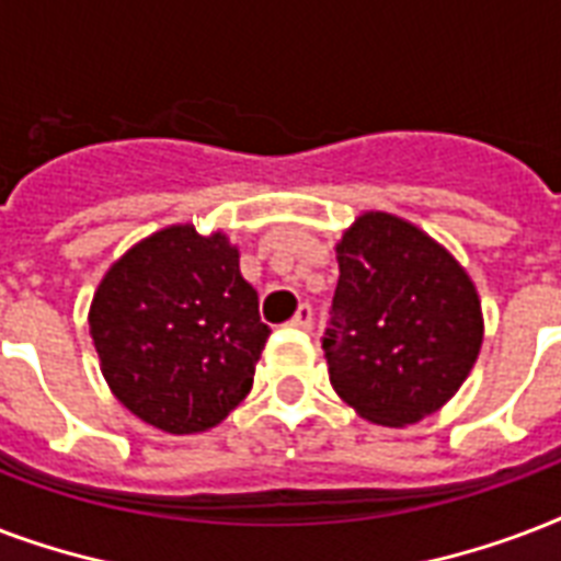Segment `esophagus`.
I'll return each mask as SVG.
<instances>
[{"label": "esophagus", "mask_w": 561, "mask_h": 561, "mask_svg": "<svg viewBox=\"0 0 561 561\" xmlns=\"http://www.w3.org/2000/svg\"><path fill=\"white\" fill-rule=\"evenodd\" d=\"M293 328H301V330H310L312 328V307L310 304H301L298 310H295L293 321H289Z\"/></svg>", "instance_id": "obj_1"}]
</instances>
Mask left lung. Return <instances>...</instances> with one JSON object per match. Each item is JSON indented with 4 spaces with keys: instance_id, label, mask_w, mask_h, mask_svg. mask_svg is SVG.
<instances>
[{
    "instance_id": "1",
    "label": "left lung",
    "mask_w": 561,
    "mask_h": 561,
    "mask_svg": "<svg viewBox=\"0 0 561 561\" xmlns=\"http://www.w3.org/2000/svg\"><path fill=\"white\" fill-rule=\"evenodd\" d=\"M340 284L321 336L330 383L383 427L445 407L483 345L471 277L436 240L392 213H363L336 245Z\"/></svg>"
}]
</instances>
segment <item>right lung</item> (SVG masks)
<instances>
[{
    "instance_id": "right-lung-1",
    "label": "right lung",
    "mask_w": 561,
    "mask_h": 561,
    "mask_svg": "<svg viewBox=\"0 0 561 561\" xmlns=\"http://www.w3.org/2000/svg\"><path fill=\"white\" fill-rule=\"evenodd\" d=\"M268 324L240 251L221 231L172 225L107 268L90 304L102 375L123 407L163 433L216 427L254 383Z\"/></svg>"
}]
</instances>
